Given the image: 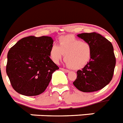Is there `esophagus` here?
I'll return each instance as SVG.
<instances>
[{
    "label": "esophagus",
    "instance_id": "34e87169",
    "mask_svg": "<svg viewBox=\"0 0 123 123\" xmlns=\"http://www.w3.org/2000/svg\"><path fill=\"white\" fill-rule=\"evenodd\" d=\"M60 70H62V71H63V72H69L70 71L68 70H67V69H65V68H60Z\"/></svg>",
    "mask_w": 123,
    "mask_h": 123
}]
</instances>
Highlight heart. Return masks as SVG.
<instances>
[{
  "label": "heart",
  "mask_w": 123,
  "mask_h": 123,
  "mask_svg": "<svg viewBox=\"0 0 123 123\" xmlns=\"http://www.w3.org/2000/svg\"><path fill=\"white\" fill-rule=\"evenodd\" d=\"M59 46L53 44L49 55L53 62L59 63L65 55L66 64L71 68L77 70L88 63L92 55V48L89 43L84 42L73 36H61Z\"/></svg>",
  "instance_id": "1"
}]
</instances>
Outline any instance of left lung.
<instances>
[{"label":"left lung","mask_w":123,"mask_h":123,"mask_svg":"<svg viewBox=\"0 0 123 123\" xmlns=\"http://www.w3.org/2000/svg\"><path fill=\"white\" fill-rule=\"evenodd\" d=\"M77 36L91 44L92 55L88 63L77 72V77L73 84L82 92L99 91L111 81L114 74L116 58L112 43L96 32Z\"/></svg>","instance_id":"obj_1"}]
</instances>
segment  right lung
I'll return each instance as SVG.
<instances>
[{"mask_svg": "<svg viewBox=\"0 0 123 123\" xmlns=\"http://www.w3.org/2000/svg\"><path fill=\"white\" fill-rule=\"evenodd\" d=\"M53 40L49 36L23 37L7 53L6 73L19 94L35 96L44 92L59 67L49 58Z\"/></svg>", "mask_w": 123, "mask_h": 123, "instance_id": "right-lung-1", "label": "right lung"}]
</instances>
